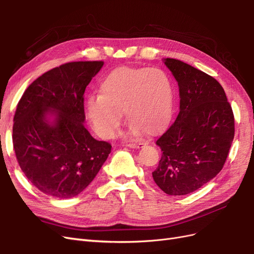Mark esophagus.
Masks as SVG:
<instances>
[{
    "instance_id": "34e87169",
    "label": "esophagus",
    "mask_w": 254,
    "mask_h": 254,
    "mask_svg": "<svg viewBox=\"0 0 254 254\" xmlns=\"http://www.w3.org/2000/svg\"><path fill=\"white\" fill-rule=\"evenodd\" d=\"M127 146L128 147H130V148H141V147H143L144 146V143H129V144H127Z\"/></svg>"
}]
</instances>
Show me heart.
<instances>
[{"mask_svg": "<svg viewBox=\"0 0 254 254\" xmlns=\"http://www.w3.org/2000/svg\"><path fill=\"white\" fill-rule=\"evenodd\" d=\"M100 92L89 98L87 113L94 130L104 138L116 134L123 111L134 131L148 135L159 133L171 117L173 87L162 69L116 68L104 77Z\"/></svg>", "mask_w": 254, "mask_h": 254, "instance_id": "obj_1", "label": "heart"}]
</instances>
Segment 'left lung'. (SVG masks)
Here are the masks:
<instances>
[{
	"label": "left lung",
	"mask_w": 254,
	"mask_h": 254,
	"mask_svg": "<svg viewBox=\"0 0 254 254\" xmlns=\"http://www.w3.org/2000/svg\"><path fill=\"white\" fill-rule=\"evenodd\" d=\"M179 85L180 112L156 141L161 160L152 172L169 195L197 190L220 172L234 137V116L214 77L176 59H165Z\"/></svg>",
	"instance_id": "1"
}]
</instances>
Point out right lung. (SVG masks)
I'll return each instance as SVG.
<instances>
[{
  "label": "right lung",
  "instance_id": "right-lung-1",
  "mask_svg": "<svg viewBox=\"0 0 254 254\" xmlns=\"http://www.w3.org/2000/svg\"><path fill=\"white\" fill-rule=\"evenodd\" d=\"M103 61L70 62L39 76L23 93L12 143L24 174L39 190L70 198L89 185L111 152L84 126V92ZM55 121L50 124L47 116Z\"/></svg>",
  "mask_w": 254,
  "mask_h": 254
}]
</instances>
